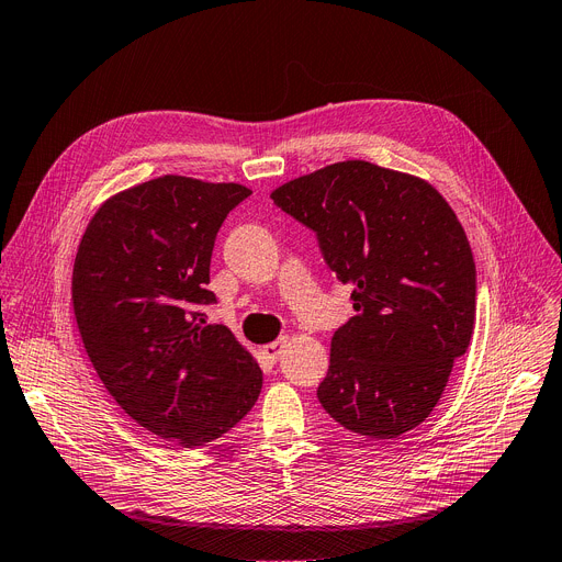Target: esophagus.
Returning <instances> with one entry per match:
<instances>
[{"mask_svg": "<svg viewBox=\"0 0 562 562\" xmlns=\"http://www.w3.org/2000/svg\"><path fill=\"white\" fill-rule=\"evenodd\" d=\"M288 345V336H281V338H277L274 342H270V345H265L262 347V355L270 359V361H277L279 359V355L283 352V347Z\"/></svg>", "mask_w": 562, "mask_h": 562, "instance_id": "esophagus-1", "label": "esophagus"}]
</instances>
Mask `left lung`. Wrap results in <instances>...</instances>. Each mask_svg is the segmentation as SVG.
Masks as SVG:
<instances>
[{
	"mask_svg": "<svg viewBox=\"0 0 562 562\" xmlns=\"http://www.w3.org/2000/svg\"><path fill=\"white\" fill-rule=\"evenodd\" d=\"M272 201L315 233L329 270L352 285L357 315L331 338L319 405L370 439L414 430L475 323V262L456 212L430 182L363 159L290 180Z\"/></svg>",
	"mask_w": 562,
	"mask_h": 562,
	"instance_id": "8db88e82",
	"label": "left lung"
}]
</instances>
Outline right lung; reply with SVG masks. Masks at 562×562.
Here are the masks:
<instances>
[{
  "label": "right lung",
  "mask_w": 562,
  "mask_h": 562,
  "mask_svg": "<svg viewBox=\"0 0 562 562\" xmlns=\"http://www.w3.org/2000/svg\"><path fill=\"white\" fill-rule=\"evenodd\" d=\"M251 190L162 176L104 201L72 267V308L104 389L148 432L184 448L243 420L262 372L215 304L210 258L228 212Z\"/></svg>",
  "instance_id": "right-lung-1"
}]
</instances>
